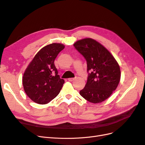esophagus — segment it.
<instances>
[{
  "label": "esophagus",
  "mask_w": 145,
  "mask_h": 145,
  "mask_svg": "<svg viewBox=\"0 0 145 145\" xmlns=\"http://www.w3.org/2000/svg\"><path fill=\"white\" fill-rule=\"evenodd\" d=\"M74 78H69L68 79V81L72 82V81H73L74 80Z\"/></svg>",
  "instance_id": "34e87169"
}]
</instances>
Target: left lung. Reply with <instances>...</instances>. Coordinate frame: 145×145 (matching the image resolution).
Masks as SVG:
<instances>
[{
	"instance_id": "left-lung-1",
	"label": "left lung",
	"mask_w": 145,
	"mask_h": 145,
	"mask_svg": "<svg viewBox=\"0 0 145 145\" xmlns=\"http://www.w3.org/2000/svg\"><path fill=\"white\" fill-rule=\"evenodd\" d=\"M73 46L86 58L87 72H90L79 94L91 103H101L118 86L121 76L119 65L109 51L94 39H84Z\"/></svg>"
}]
</instances>
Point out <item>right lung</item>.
Returning a JSON list of instances; mask_svg holds the SVG:
<instances>
[{
  "label": "right lung",
  "mask_w": 145,
  "mask_h": 145,
  "mask_svg": "<svg viewBox=\"0 0 145 145\" xmlns=\"http://www.w3.org/2000/svg\"><path fill=\"white\" fill-rule=\"evenodd\" d=\"M61 43H52L41 49L23 74L22 83L27 96L35 103L46 104L57 97L64 80L59 78L54 61L64 48Z\"/></svg>",
  "instance_id": "obj_1"
}]
</instances>
